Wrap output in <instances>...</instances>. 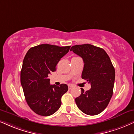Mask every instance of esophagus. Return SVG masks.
Returning a JSON list of instances; mask_svg holds the SVG:
<instances>
[{
	"instance_id": "esophagus-1",
	"label": "esophagus",
	"mask_w": 134,
	"mask_h": 134,
	"mask_svg": "<svg viewBox=\"0 0 134 134\" xmlns=\"http://www.w3.org/2000/svg\"><path fill=\"white\" fill-rule=\"evenodd\" d=\"M73 87H74V86H73L72 85H68V87H69V90H70L71 88H73Z\"/></svg>"
}]
</instances>
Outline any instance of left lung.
<instances>
[{
  "label": "left lung",
  "mask_w": 134,
  "mask_h": 134,
  "mask_svg": "<svg viewBox=\"0 0 134 134\" xmlns=\"http://www.w3.org/2000/svg\"><path fill=\"white\" fill-rule=\"evenodd\" d=\"M70 51L80 56L84 62L82 78L91 84V88L75 98L79 109L94 116L107 107L113 94L115 70L109 55L101 47L90 44L73 46Z\"/></svg>",
  "instance_id": "1"
}]
</instances>
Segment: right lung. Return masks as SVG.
<instances>
[{
  "label": "right lung",
  "mask_w": 134,
  "mask_h": 134,
  "mask_svg": "<svg viewBox=\"0 0 134 134\" xmlns=\"http://www.w3.org/2000/svg\"><path fill=\"white\" fill-rule=\"evenodd\" d=\"M70 47L43 44L31 47L26 54L20 81L27 104L37 114L51 116L61 106V98L68 86L50 85L48 75L56 70L57 63Z\"/></svg>",
  "instance_id": "add662e5"
}]
</instances>
